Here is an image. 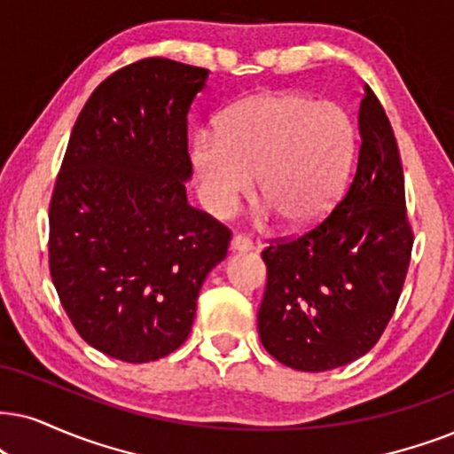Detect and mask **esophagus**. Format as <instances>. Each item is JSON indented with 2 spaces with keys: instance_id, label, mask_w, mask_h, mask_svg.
<instances>
[{
  "instance_id": "obj_1",
  "label": "esophagus",
  "mask_w": 454,
  "mask_h": 454,
  "mask_svg": "<svg viewBox=\"0 0 454 454\" xmlns=\"http://www.w3.org/2000/svg\"><path fill=\"white\" fill-rule=\"evenodd\" d=\"M251 240L249 239H245V237H240V234H237V237H232V240H231V251L232 254H247V251H251Z\"/></svg>"
}]
</instances>
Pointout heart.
Instances as JSON below:
<instances>
[{
  "label": "heart",
  "instance_id": "b5f03b06",
  "mask_svg": "<svg viewBox=\"0 0 454 454\" xmlns=\"http://www.w3.org/2000/svg\"><path fill=\"white\" fill-rule=\"evenodd\" d=\"M356 154L346 108L301 91L254 96L222 114L217 129L192 137L191 160L209 214L232 215L254 188L263 217L278 214L295 231L333 209Z\"/></svg>",
  "mask_w": 454,
  "mask_h": 454
}]
</instances>
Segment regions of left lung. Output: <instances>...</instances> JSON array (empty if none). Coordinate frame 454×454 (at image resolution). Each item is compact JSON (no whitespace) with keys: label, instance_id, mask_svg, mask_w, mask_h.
I'll return each mask as SVG.
<instances>
[{"label":"left lung","instance_id":"obj_1","mask_svg":"<svg viewBox=\"0 0 454 454\" xmlns=\"http://www.w3.org/2000/svg\"><path fill=\"white\" fill-rule=\"evenodd\" d=\"M358 165L346 197L314 231L262 251L263 348L291 369L346 366L380 341L411 262L412 232L394 129L364 85Z\"/></svg>","mask_w":454,"mask_h":454}]
</instances>
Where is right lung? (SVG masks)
Listing matches in <instances>:
<instances>
[{
  "mask_svg": "<svg viewBox=\"0 0 454 454\" xmlns=\"http://www.w3.org/2000/svg\"><path fill=\"white\" fill-rule=\"evenodd\" d=\"M209 71L145 59L79 113L50 203V272L91 348L151 363L191 335L231 231L188 205L186 117Z\"/></svg>",
  "mask_w": 454,
  "mask_h": 454,
  "instance_id": "add662e5",
  "label": "right lung"
}]
</instances>
